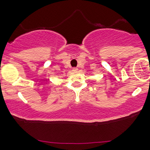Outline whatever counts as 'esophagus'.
<instances>
[{"instance_id":"esophagus-1","label":"esophagus","mask_w":150,"mask_h":150,"mask_svg":"<svg viewBox=\"0 0 150 150\" xmlns=\"http://www.w3.org/2000/svg\"><path fill=\"white\" fill-rule=\"evenodd\" d=\"M78 68H76V67H75V68H73V69H72V71H73V72H78Z\"/></svg>"}]
</instances>
